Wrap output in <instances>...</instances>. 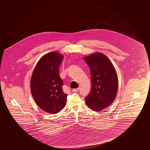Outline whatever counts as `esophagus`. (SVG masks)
I'll return each mask as SVG.
<instances>
[{"label": "esophagus", "instance_id": "obj_1", "mask_svg": "<svg viewBox=\"0 0 150 150\" xmlns=\"http://www.w3.org/2000/svg\"><path fill=\"white\" fill-rule=\"evenodd\" d=\"M79 91V88H76V89H72V92H78Z\"/></svg>", "mask_w": 150, "mask_h": 150}]
</instances>
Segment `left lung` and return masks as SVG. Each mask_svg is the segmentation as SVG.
<instances>
[{"mask_svg": "<svg viewBox=\"0 0 150 150\" xmlns=\"http://www.w3.org/2000/svg\"><path fill=\"white\" fill-rule=\"evenodd\" d=\"M91 72L92 88L86 97L87 106L100 111L110 106L114 100L118 89V79L113 64L100 53L84 57Z\"/></svg>", "mask_w": 150, "mask_h": 150, "instance_id": "8db88e82", "label": "left lung"}]
</instances>
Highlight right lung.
Returning <instances> with one entry per match:
<instances>
[{"instance_id":"obj_1","label":"right lung","mask_w":150,"mask_h":150,"mask_svg":"<svg viewBox=\"0 0 150 150\" xmlns=\"http://www.w3.org/2000/svg\"><path fill=\"white\" fill-rule=\"evenodd\" d=\"M63 58L55 52L44 55L36 65L30 81L31 92L36 103L51 114L59 112L66 104L67 95L63 92V81L59 75Z\"/></svg>"}]
</instances>
